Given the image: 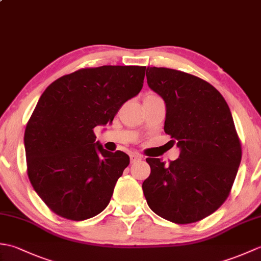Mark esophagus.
<instances>
[{"mask_svg":"<svg viewBox=\"0 0 261 261\" xmlns=\"http://www.w3.org/2000/svg\"><path fill=\"white\" fill-rule=\"evenodd\" d=\"M141 154L139 153H132L130 156V160H131V164H135L137 162H139V160H141Z\"/></svg>","mask_w":261,"mask_h":261,"instance_id":"obj_1","label":"esophagus"}]
</instances>
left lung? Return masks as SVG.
I'll return each instance as SVG.
<instances>
[{
    "mask_svg": "<svg viewBox=\"0 0 261 261\" xmlns=\"http://www.w3.org/2000/svg\"><path fill=\"white\" fill-rule=\"evenodd\" d=\"M148 86L166 104L164 130L180 149L165 165L147 158L151 168L142 182L154 213L177 224L201 221L228 198L242 150L231 111L210 83L184 71L148 67Z\"/></svg>",
    "mask_w": 261,
    "mask_h": 261,
    "instance_id": "1",
    "label": "left lung"
}]
</instances>
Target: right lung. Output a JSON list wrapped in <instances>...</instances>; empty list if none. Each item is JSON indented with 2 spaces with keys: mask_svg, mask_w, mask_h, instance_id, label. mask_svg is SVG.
Instances as JSON below:
<instances>
[{
  "mask_svg": "<svg viewBox=\"0 0 261 261\" xmlns=\"http://www.w3.org/2000/svg\"><path fill=\"white\" fill-rule=\"evenodd\" d=\"M145 66L82 68L49 85L27 123V173L54 213L83 221L101 213L130 164L95 142L94 127L112 122L141 91Z\"/></svg>",
  "mask_w": 261,
  "mask_h": 261,
  "instance_id": "1",
  "label": "right lung"
}]
</instances>
